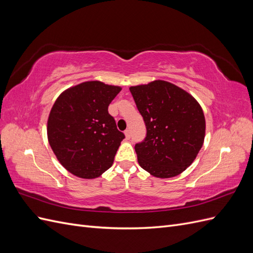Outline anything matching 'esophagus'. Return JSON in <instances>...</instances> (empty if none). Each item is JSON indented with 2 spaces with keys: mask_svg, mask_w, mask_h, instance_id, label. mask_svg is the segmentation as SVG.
<instances>
[{
  "mask_svg": "<svg viewBox=\"0 0 253 253\" xmlns=\"http://www.w3.org/2000/svg\"><path fill=\"white\" fill-rule=\"evenodd\" d=\"M125 134H126V139H129V138H131V131H129V129H126V131H125Z\"/></svg>",
  "mask_w": 253,
  "mask_h": 253,
  "instance_id": "obj_1",
  "label": "esophagus"
}]
</instances>
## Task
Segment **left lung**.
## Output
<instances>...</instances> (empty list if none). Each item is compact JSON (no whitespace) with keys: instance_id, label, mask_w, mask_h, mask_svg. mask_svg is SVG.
<instances>
[{"instance_id":"obj_1","label":"left lung","mask_w":253,"mask_h":253,"mask_svg":"<svg viewBox=\"0 0 253 253\" xmlns=\"http://www.w3.org/2000/svg\"><path fill=\"white\" fill-rule=\"evenodd\" d=\"M147 135L135 144L142 169L159 178L180 174L193 163L205 139L201 105L174 84L156 80L129 87Z\"/></svg>"}]
</instances>
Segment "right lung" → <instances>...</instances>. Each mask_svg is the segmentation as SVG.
Here are the masks:
<instances>
[{"instance_id": "add662e5", "label": "right lung", "mask_w": 253, "mask_h": 253, "mask_svg": "<svg viewBox=\"0 0 253 253\" xmlns=\"http://www.w3.org/2000/svg\"><path fill=\"white\" fill-rule=\"evenodd\" d=\"M119 86L99 81L78 84L61 94L47 122L50 147L67 171L81 178H96L112 167L126 138L109 114Z\"/></svg>"}]
</instances>
